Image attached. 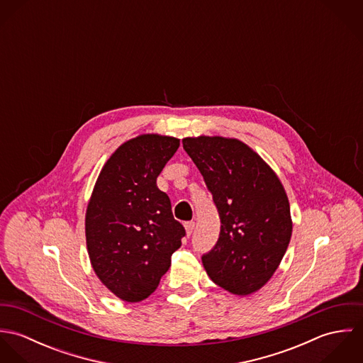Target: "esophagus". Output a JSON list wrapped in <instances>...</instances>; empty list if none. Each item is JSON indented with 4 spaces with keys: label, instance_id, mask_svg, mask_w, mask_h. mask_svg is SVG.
I'll return each instance as SVG.
<instances>
[{
    "label": "esophagus",
    "instance_id": "esophagus-1",
    "mask_svg": "<svg viewBox=\"0 0 363 363\" xmlns=\"http://www.w3.org/2000/svg\"><path fill=\"white\" fill-rule=\"evenodd\" d=\"M194 226H196V223H194L193 220H190V222H186V223H184V229H186V233H187L189 236L193 233Z\"/></svg>",
    "mask_w": 363,
    "mask_h": 363
}]
</instances>
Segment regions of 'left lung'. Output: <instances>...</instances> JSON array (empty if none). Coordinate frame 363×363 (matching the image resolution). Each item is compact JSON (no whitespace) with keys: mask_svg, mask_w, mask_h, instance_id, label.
Here are the masks:
<instances>
[{"mask_svg":"<svg viewBox=\"0 0 363 363\" xmlns=\"http://www.w3.org/2000/svg\"><path fill=\"white\" fill-rule=\"evenodd\" d=\"M220 216L215 247L203 256L208 277L225 291L246 296L274 275L292 236L286 191L272 167L238 138H183Z\"/></svg>","mask_w":363,"mask_h":363,"instance_id":"left-lung-1","label":"left lung"}]
</instances>
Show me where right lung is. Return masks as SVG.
<instances>
[{
  "instance_id": "obj_1",
  "label": "right lung",
  "mask_w": 363,
  "mask_h": 363,
  "mask_svg": "<svg viewBox=\"0 0 363 363\" xmlns=\"http://www.w3.org/2000/svg\"><path fill=\"white\" fill-rule=\"evenodd\" d=\"M180 140L141 134L106 160L85 213L91 265L104 286L130 303L147 299L186 235L156 179Z\"/></svg>"
}]
</instances>
